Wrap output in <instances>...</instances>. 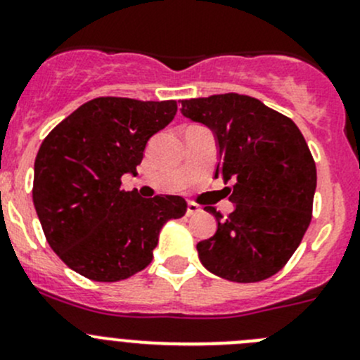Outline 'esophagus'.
Returning a JSON list of instances; mask_svg holds the SVG:
<instances>
[{"label":"esophagus","mask_w":360,"mask_h":360,"mask_svg":"<svg viewBox=\"0 0 360 360\" xmlns=\"http://www.w3.org/2000/svg\"><path fill=\"white\" fill-rule=\"evenodd\" d=\"M197 212H200V205H197V203H193V202H188V205H186L188 216H193V214H197Z\"/></svg>","instance_id":"1"}]
</instances>
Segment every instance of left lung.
I'll return each mask as SVG.
<instances>
[{"label": "left lung", "mask_w": 360, "mask_h": 360, "mask_svg": "<svg viewBox=\"0 0 360 360\" xmlns=\"http://www.w3.org/2000/svg\"><path fill=\"white\" fill-rule=\"evenodd\" d=\"M186 118L214 132L219 148L216 176L231 183L235 210L197 244L209 271L231 282H259L285 266L311 221L317 169L291 118L240 94L181 101Z\"/></svg>", "instance_id": "8db88e82"}]
</instances>
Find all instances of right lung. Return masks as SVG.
Wrapping results in <instances>:
<instances>
[{
    "label": "right lung",
    "mask_w": 360,
    "mask_h": 360,
    "mask_svg": "<svg viewBox=\"0 0 360 360\" xmlns=\"http://www.w3.org/2000/svg\"><path fill=\"white\" fill-rule=\"evenodd\" d=\"M176 101L97 97L43 139L34 160L32 202L53 252L96 282H118L153 259L169 219L186 212L176 195L141 198L122 190L136 176L151 136L176 116Z\"/></svg>",
    "instance_id": "1"
}]
</instances>
